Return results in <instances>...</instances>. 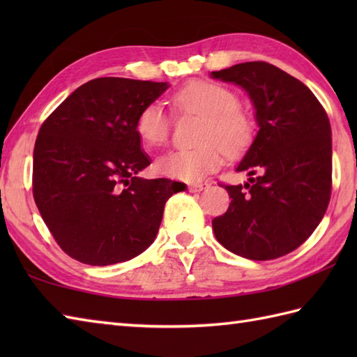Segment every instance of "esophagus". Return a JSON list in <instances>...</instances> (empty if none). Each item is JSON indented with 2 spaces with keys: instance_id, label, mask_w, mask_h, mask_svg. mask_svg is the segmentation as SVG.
<instances>
[{
  "instance_id": "1",
  "label": "esophagus",
  "mask_w": 357,
  "mask_h": 357,
  "mask_svg": "<svg viewBox=\"0 0 357 357\" xmlns=\"http://www.w3.org/2000/svg\"><path fill=\"white\" fill-rule=\"evenodd\" d=\"M208 187H210L208 183H193V184L188 185V190L193 192V193H198V192L206 190V188H208Z\"/></svg>"
}]
</instances>
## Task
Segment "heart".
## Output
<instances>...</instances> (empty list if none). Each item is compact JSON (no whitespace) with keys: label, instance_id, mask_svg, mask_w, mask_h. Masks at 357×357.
<instances>
[{"label":"heart","instance_id":"b5f03b06","mask_svg":"<svg viewBox=\"0 0 357 357\" xmlns=\"http://www.w3.org/2000/svg\"><path fill=\"white\" fill-rule=\"evenodd\" d=\"M173 109L179 113L204 116L198 135L199 146L178 149L156 159L158 173L173 179L195 183L222 164V150L238 156L255 138V121L239 105L238 93L221 82L193 79L172 95ZM135 130L142 144L161 146L170 136L172 119L159 102L144 105Z\"/></svg>","mask_w":357,"mask_h":357}]
</instances>
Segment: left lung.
<instances>
[{"label": "left lung", "mask_w": 357, "mask_h": 357, "mask_svg": "<svg viewBox=\"0 0 357 357\" xmlns=\"http://www.w3.org/2000/svg\"><path fill=\"white\" fill-rule=\"evenodd\" d=\"M211 77L247 90L259 126L236 169L248 183L222 184L231 202L211 221L215 236L247 259H276L304 244L327 211L333 170L327 112L304 82L265 61Z\"/></svg>", "instance_id": "8db88e82"}]
</instances>
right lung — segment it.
<instances>
[{
	"label": "right lung",
	"instance_id": "1",
	"mask_svg": "<svg viewBox=\"0 0 357 357\" xmlns=\"http://www.w3.org/2000/svg\"><path fill=\"white\" fill-rule=\"evenodd\" d=\"M167 82L96 78L44 121L33 149V199L66 255L89 265L138 256L155 241L164 206L184 188L142 179L150 164L135 130L138 113Z\"/></svg>",
	"mask_w": 357,
	"mask_h": 357
}]
</instances>
